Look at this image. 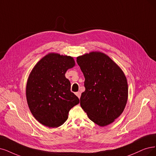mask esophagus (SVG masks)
I'll return each mask as SVG.
<instances>
[{
    "label": "esophagus",
    "instance_id": "esophagus-1",
    "mask_svg": "<svg viewBox=\"0 0 156 156\" xmlns=\"http://www.w3.org/2000/svg\"><path fill=\"white\" fill-rule=\"evenodd\" d=\"M75 94H76V95L78 97V98L80 99V96H81V93H80V92H77V93H76Z\"/></svg>",
    "mask_w": 156,
    "mask_h": 156
}]
</instances>
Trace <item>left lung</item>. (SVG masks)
<instances>
[{
    "label": "left lung",
    "mask_w": 156,
    "mask_h": 156,
    "mask_svg": "<svg viewBox=\"0 0 156 156\" xmlns=\"http://www.w3.org/2000/svg\"><path fill=\"white\" fill-rule=\"evenodd\" d=\"M85 77V90L80 105L89 118L101 126L112 123L123 112L128 99V83L121 68L101 52L77 57Z\"/></svg>",
    "instance_id": "8db88e82"
}]
</instances>
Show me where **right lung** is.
I'll return each instance as SVG.
<instances>
[{"mask_svg": "<svg viewBox=\"0 0 156 156\" xmlns=\"http://www.w3.org/2000/svg\"><path fill=\"white\" fill-rule=\"evenodd\" d=\"M74 66L70 56L49 53L32 69L26 85V99L33 116L43 125L58 127L67 119L71 108L80 103L65 76Z\"/></svg>", "mask_w": 156, "mask_h": 156, "instance_id": "1", "label": "right lung"}]
</instances>
